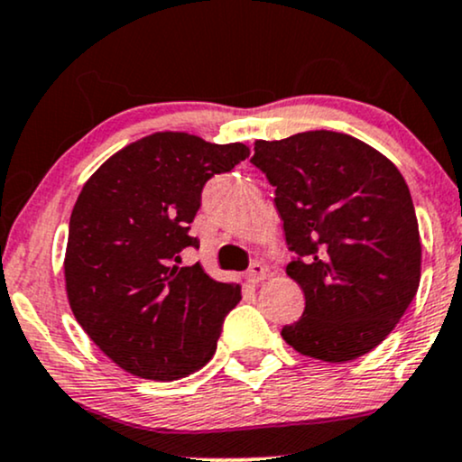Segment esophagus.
I'll list each match as a JSON object with an SVG mask.
<instances>
[{"label": "esophagus", "mask_w": 462, "mask_h": 462, "mask_svg": "<svg viewBox=\"0 0 462 462\" xmlns=\"http://www.w3.org/2000/svg\"><path fill=\"white\" fill-rule=\"evenodd\" d=\"M266 275H269V271H266V266L263 263H254L249 266V271L245 273V280L249 284H258V282L266 280Z\"/></svg>", "instance_id": "esophagus-1"}]
</instances>
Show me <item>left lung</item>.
Listing matches in <instances>:
<instances>
[{"mask_svg":"<svg viewBox=\"0 0 462 462\" xmlns=\"http://www.w3.org/2000/svg\"><path fill=\"white\" fill-rule=\"evenodd\" d=\"M252 163L275 187L303 316L282 329L297 353L342 364L390 336L420 286L413 199L396 165L357 137L305 131L255 140Z\"/></svg>","mask_w":462,"mask_h":462,"instance_id":"1","label":"left lung"}]
</instances>
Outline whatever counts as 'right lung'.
Here are the masks:
<instances>
[{"label": "right lung", "instance_id": "add662e5", "mask_svg": "<svg viewBox=\"0 0 462 462\" xmlns=\"http://www.w3.org/2000/svg\"><path fill=\"white\" fill-rule=\"evenodd\" d=\"M249 157L245 143H213L161 131L129 143L83 185L64 255L72 314L107 357L150 381H176L207 365L241 286L199 264L189 224L208 178Z\"/></svg>", "mask_w": 462, "mask_h": 462}]
</instances>
